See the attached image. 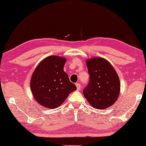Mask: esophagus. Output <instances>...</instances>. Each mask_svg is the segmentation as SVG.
Instances as JSON below:
<instances>
[{
    "label": "esophagus",
    "instance_id": "1",
    "mask_svg": "<svg viewBox=\"0 0 146 146\" xmlns=\"http://www.w3.org/2000/svg\"><path fill=\"white\" fill-rule=\"evenodd\" d=\"M76 86L77 88V90H80V83H76Z\"/></svg>",
    "mask_w": 146,
    "mask_h": 146
}]
</instances>
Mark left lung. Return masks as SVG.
Segmentation results:
<instances>
[{
  "label": "left lung",
  "mask_w": 146,
  "mask_h": 146,
  "mask_svg": "<svg viewBox=\"0 0 146 146\" xmlns=\"http://www.w3.org/2000/svg\"><path fill=\"white\" fill-rule=\"evenodd\" d=\"M90 75L88 85L83 94L92 106L104 110L112 106L120 92L119 76L110 62L103 58L86 60Z\"/></svg>",
  "instance_id": "left-lung-1"
}]
</instances>
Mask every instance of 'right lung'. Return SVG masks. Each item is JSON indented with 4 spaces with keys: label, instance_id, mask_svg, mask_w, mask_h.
I'll return each mask as SVG.
<instances>
[{
    "label": "right lung",
    "instance_id": "obj_1",
    "mask_svg": "<svg viewBox=\"0 0 146 146\" xmlns=\"http://www.w3.org/2000/svg\"><path fill=\"white\" fill-rule=\"evenodd\" d=\"M66 59L50 56L43 59L33 72L31 89L36 102L46 108L60 106L76 86L64 71Z\"/></svg>",
    "mask_w": 146,
    "mask_h": 146
}]
</instances>
